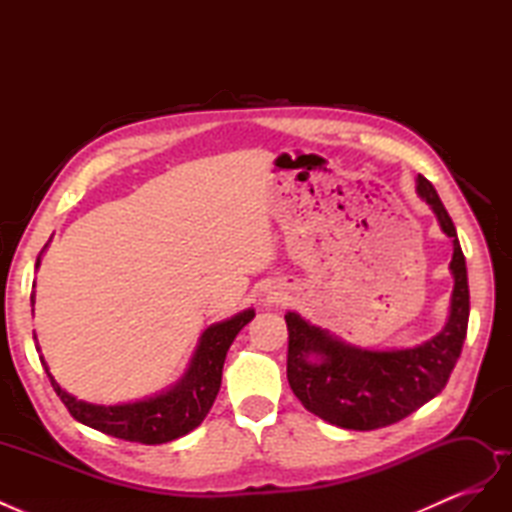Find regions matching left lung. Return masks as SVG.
<instances>
[{
    "instance_id": "left-lung-1",
    "label": "left lung",
    "mask_w": 512,
    "mask_h": 512,
    "mask_svg": "<svg viewBox=\"0 0 512 512\" xmlns=\"http://www.w3.org/2000/svg\"><path fill=\"white\" fill-rule=\"evenodd\" d=\"M416 194L436 213L453 241V294L440 333L412 348L369 350L288 312V365L292 393L305 410L331 425L371 431L393 425L431 401L446 386L463 348L470 318L468 269L457 230L436 188L416 177Z\"/></svg>"
}]
</instances>
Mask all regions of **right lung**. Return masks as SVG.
Returning <instances> with one entry per match:
<instances>
[{
	"label": "right lung",
	"mask_w": 512,
	"mask_h": 512,
	"mask_svg": "<svg viewBox=\"0 0 512 512\" xmlns=\"http://www.w3.org/2000/svg\"><path fill=\"white\" fill-rule=\"evenodd\" d=\"M38 267L40 256L36 260V269ZM34 303L36 297L32 294V305ZM254 316L256 312L250 307L222 322L211 324V327L200 335L188 369H185V374L175 384H170L168 389L156 395L126 401V404L102 406L76 399L66 389H61L42 354L40 361L44 365L46 376L51 378L55 393L64 401L68 412L76 421L91 429H98L106 433V436L121 438L128 442L164 444L185 436V433H190L205 421V416L209 414L213 401L220 391L226 352L230 344L235 342L239 331ZM36 350L40 352V346H36Z\"/></svg>",
	"instance_id": "1"
}]
</instances>
